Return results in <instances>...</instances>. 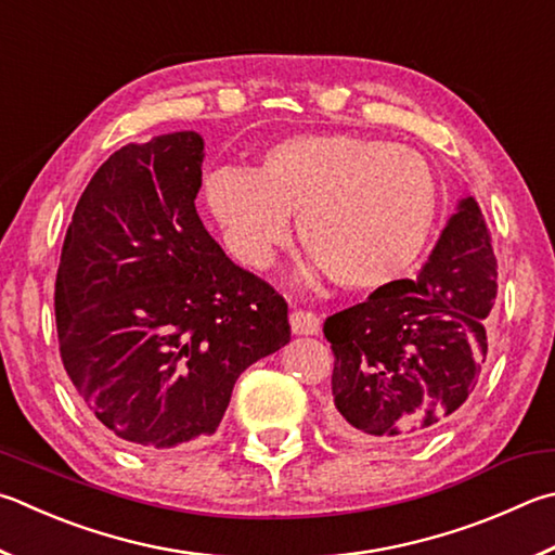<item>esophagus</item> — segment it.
<instances>
[{"instance_id":"1","label":"esophagus","mask_w":555,"mask_h":555,"mask_svg":"<svg viewBox=\"0 0 555 555\" xmlns=\"http://www.w3.org/2000/svg\"><path fill=\"white\" fill-rule=\"evenodd\" d=\"M291 332L298 337H312L320 332V318L315 312H308V310H294L291 312Z\"/></svg>"}]
</instances>
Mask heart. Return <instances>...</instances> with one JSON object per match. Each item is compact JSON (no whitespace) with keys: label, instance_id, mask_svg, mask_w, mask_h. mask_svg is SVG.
Segmentation results:
<instances>
[{"label":"heart","instance_id":"heart-1","mask_svg":"<svg viewBox=\"0 0 555 555\" xmlns=\"http://www.w3.org/2000/svg\"><path fill=\"white\" fill-rule=\"evenodd\" d=\"M206 201L243 264L264 269L291 233L341 288L376 291L408 276L441 214V181L417 150L349 133L294 135L269 145L255 172L218 169Z\"/></svg>","mask_w":555,"mask_h":555}]
</instances>
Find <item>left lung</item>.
<instances>
[{
	"instance_id": "8db88e82",
	"label": "left lung",
	"mask_w": 555,
	"mask_h": 555,
	"mask_svg": "<svg viewBox=\"0 0 555 555\" xmlns=\"http://www.w3.org/2000/svg\"><path fill=\"white\" fill-rule=\"evenodd\" d=\"M498 264L478 201L459 198L417 279L325 320L335 354L330 425L359 441H417L473 392L488 357Z\"/></svg>"
}]
</instances>
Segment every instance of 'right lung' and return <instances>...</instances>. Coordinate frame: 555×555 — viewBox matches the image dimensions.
<instances>
[{"label":"right lung","instance_id":"1","mask_svg":"<svg viewBox=\"0 0 555 555\" xmlns=\"http://www.w3.org/2000/svg\"><path fill=\"white\" fill-rule=\"evenodd\" d=\"M204 157L196 130L116 150L60 257L63 366L96 420L145 451L214 435L240 374L291 341L284 298L201 223Z\"/></svg>","mask_w":555,"mask_h":555}]
</instances>
